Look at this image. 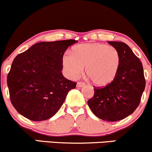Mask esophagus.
Masks as SVG:
<instances>
[{"instance_id": "esophagus-1", "label": "esophagus", "mask_w": 152, "mask_h": 152, "mask_svg": "<svg viewBox=\"0 0 152 152\" xmlns=\"http://www.w3.org/2000/svg\"><path fill=\"white\" fill-rule=\"evenodd\" d=\"M85 83H83V82H78V83H77V87H82L85 86Z\"/></svg>"}]
</instances>
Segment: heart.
I'll return each instance as SVG.
<instances>
[{
    "mask_svg": "<svg viewBox=\"0 0 152 152\" xmlns=\"http://www.w3.org/2000/svg\"><path fill=\"white\" fill-rule=\"evenodd\" d=\"M62 66L65 74L75 79L83 72L94 85L103 87L115 79L120 65V58L117 49L102 43H86L75 45L72 54L62 57Z\"/></svg>",
    "mask_w": 152,
    "mask_h": 152,
    "instance_id": "1",
    "label": "heart"
}]
</instances>
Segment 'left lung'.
<instances>
[{"label":"left lung","instance_id":"obj_1","mask_svg":"<svg viewBox=\"0 0 152 152\" xmlns=\"http://www.w3.org/2000/svg\"><path fill=\"white\" fill-rule=\"evenodd\" d=\"M118 51L120 65L115 79L102 88L94 87L87 101L94 115L107 122H116L132 114L140 104L146 81L142 62L127 45L109 41Z\"/></svg>","mask_w":152,"mask_h":152}]
</instances>
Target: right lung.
<instances>
[{
  "instance_id": "1",
  "label": "right lung",
  "mask_w": 152,
  "mask_h": 152,
  "mask_svg": "<svg viewBox=\"0 0 152 152\" xmlns=\"http://www.w3.org/2000/svg\"><path fill=\"white\" fill-rule=\"evenodd\" d=\"M75 40L41 42L18 55L8 77L10 102L18 113L32 121L54 116L77 83L63 76L62 57Z\"/></svg>"
}]
</instances>
